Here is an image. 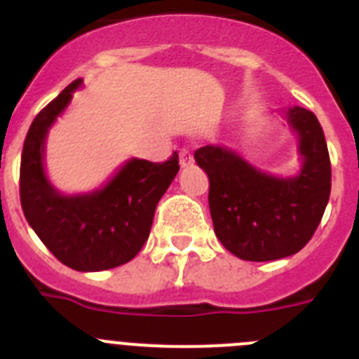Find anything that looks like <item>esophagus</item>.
I'll list each match as a JSON object with an SVG mask.
<instances>
[{
	"mask_svg": "<svg viewBox=\"0 0 359 359\" xmlns=\"http://www.w3.org/2000/svg\"><path fill=\"white\" fill-rule=\"evenodd\" d=\"M192 163H194V156H192V152H190L187 147L180 149V165H182V167H190Z\"/></svg>",
	"mask_w": 359,
	"mask_h": 359,
	"instance_id": "34e87169",
	"label": "esophagus"
}]
</instances>
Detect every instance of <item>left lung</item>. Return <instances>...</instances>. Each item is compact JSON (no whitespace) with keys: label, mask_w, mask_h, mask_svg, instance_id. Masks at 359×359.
Segmentation results:
<instances>
[{"label":"left lung","mask_w":359,"mask_h":359,"mask_svg":"<svg viewBox=\"0 0 359 359\" xmlns=\"http://www.w3.org/2000/svg\"><path fill=\"white\" fill-rule=\"evenodd\" d=\"M287 120L298 135L302 170L294 177L261 172L239 154L205 145L194 158L208 176V205L217 239L243 261L294 255L318 228L331 194L327 142L315 113L294 106Z\"/></svg>","instance_id":"1"}]
</instances>
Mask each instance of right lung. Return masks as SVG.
Wrapping results in <instances>:
<instances>
[{
    "label": "right lung",
    "instance_id": "add662e5",
    "mask_svg": "<svg viewBox=\"0 0 359 359\" xmlns=\"http://www.w3.org/2000/svg\"><path fill=\"white\" fill-rule=\"evenodd\" d=\"M81 84L77 79L66 86L32 122L21 154L19 198L28 224L62 264L77 271H102L126 264L140 252L180 160L176 151L161 163L135 158L97 192L59 194L44 174V140Z\"/></svg>",
    "mask_w": 359,
    "mask_h": 359
}]
</instances>
